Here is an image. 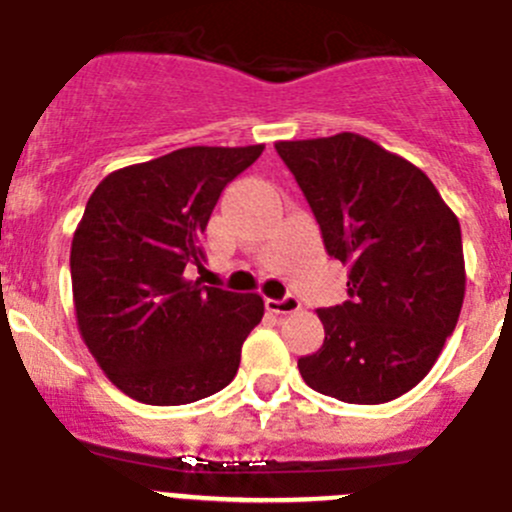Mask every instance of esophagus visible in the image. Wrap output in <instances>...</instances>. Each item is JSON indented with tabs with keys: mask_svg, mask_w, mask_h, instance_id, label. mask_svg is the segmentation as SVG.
Returning a JSON list of instances; mask_svg holds the SVG:
<instances>
[{
	"mask_svg": "<svg viewBox=\"0 0 512 512\" xmlns=\"http://www.w3.org/2000/svg\"><path fill=\"white\" fill-rule=\"evenodd\" d=\"M265 307L267 312H275V315H292V312L300 310V300H297L295 295H285L282 300H272V297H267Z\"/></svg>",
	"mask_w": 512,
	"mask_h": 512,
	"instance_id": "esophagus-1",
	"label": "esophagus"
}]
</instances>
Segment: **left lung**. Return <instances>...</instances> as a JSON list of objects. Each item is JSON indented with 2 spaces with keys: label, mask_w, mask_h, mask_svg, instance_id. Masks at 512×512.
<instances>
[{
  "label": "left lung",
  "mask_w": 512,
  "mask_h": 512,
  "mask_svg": "<svg viewBox=\"0 0 512 512\" xmlns=\"http://www.w3.org/2000/svg\"><path fill=\"white\" fill-rule=\"evenodd\" d=\"M327 255L350 267L347 300L322 307L325 342L297 360L312 390L377 405L413 390L458 325L460 222L423 170L352 132L277 142Z\"/></svg>",
  "instance_id": "8db88e82"
}]
</instances>
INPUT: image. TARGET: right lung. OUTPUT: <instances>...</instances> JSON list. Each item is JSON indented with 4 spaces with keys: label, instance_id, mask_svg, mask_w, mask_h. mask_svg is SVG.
<instances>
[{
    "label": "right lung",
    "instance_id": "right-lung-1",
    "mask_svg": "<svg viewBox=\"0 0 512 512\" xmlns=\"http://www.w3.org/2000/svg\"><path fill=\"white\" fill-rule=\"evenodd\" d=\"M265 147H185L112 172L72 240V292L84 345L124 395L187 405L230 385L260 295L187 280L222 190Z\"/></svg>",
    "mask_w": 512,
    "mask_h": 512
}]
</instances>
